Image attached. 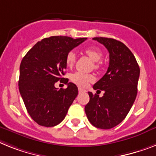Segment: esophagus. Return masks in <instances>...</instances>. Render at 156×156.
<instances>
[{"label":"esophagus","instance_id":"obj_1","mask_svg":"<svg viewBox=\"0 0 156 156\" xmlns=\"http://www.w3.org/2000/svg\"><path fill=\"white\" fill-rule=\"evenodd\" d=\"M85 91H86V90H83V89H82V88H78V92H79V93L85 92Z\"/></svg>","mask_w":156,"mask_h":156}]
</instances>
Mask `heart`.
<instances>
[{
    "instance_id": "heart-1",
    "label": "heart",
    "mask_w": 156,
    "mask_h": 156,
    "mask_svg": "<svg viewBox=\"0 0 156 156\" xmlns=\"http://www.w3.org/2000/svg\"><path fill=\"white\" fill-rule=\"evenodd\" d=\"M85 53L90 57L94 62H98L101 58H102L103 53L99 48H95V47H89V48L85 49ZM75 54L73 51H70L66 55V66L69 67L73 66L75 62ZM98 65H96V67H98ZM70 79L75 84L80 86H86L88 84V82H92L94 80V77L92 74H84L82 72H75L72 74L70 76Z\"/></svg>"
}]
</instances>
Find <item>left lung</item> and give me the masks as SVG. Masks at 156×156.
<instances>
[{"label":"left lung","mask_w":156,"mask_h":156,"mask_svg":"<svg viewBox=\"0 0 156 156\" xmlns=\"http://www.w3.org/2000/svg\"><path fill=\"white\" fill-rule=\"evenodd\" d=\"M107 48L109 65L106 73L94 85V90H104L101 98L89 92L90 101L85 112L94 127L109 129L126 117L137 94L140 67L130 50L121 42L111 38L95 37Z\"/></svg>","instance_id":"obj_1"}]
</instances>
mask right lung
<instances>
[{"label":"right lung","instance_id":"obj_1","mask_svg":"<svg viewBox=\"0 0 156 156\" xmlns=\"http://www.w3.org/2000/svg\"><path fill=\"white\" fill-rule=\"evenodd\" d=\"M86 38L51 36L39 41L27 51L20 66L19 90L27 112L38 125L53 127L65 118L78 95L75 84L66 78V89L58 90L55 82L64 78L66 57Z\"/></svg>","mask_w":156,"mask_h":156}]
</instances>
